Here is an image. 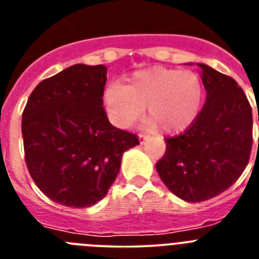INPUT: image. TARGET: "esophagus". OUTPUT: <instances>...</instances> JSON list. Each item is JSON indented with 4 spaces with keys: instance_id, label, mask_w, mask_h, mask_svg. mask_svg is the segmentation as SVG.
Masks as SVG:
<instances>
[{
    "instance_id": "esophagus-1",
    "label": "esophagus",
    "mask_w": 259,
    "mask_h": 259,
    "mask_svg": "<svg viewBox=\"0 0 259 259\" xmlns=\"http://www.w3.org/2000/svg\"><path fill=\"white\" fill-rule=\"evenodd\" d=\"M146 139H148V136H146V135H144V134H140V135H139V140H140V144H141V145H143V144L145 143Z\"/></svg>"
}]
</instances>
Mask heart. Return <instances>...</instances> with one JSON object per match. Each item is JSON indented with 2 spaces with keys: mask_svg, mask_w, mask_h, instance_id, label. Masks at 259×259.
<instances>
[{
  "mask_svg": "<svg viewBox=\"0 0 259 259\" xmlns=\"http://www.w3.org/2000/svg\"><path fill=\"white\" fill-rule=\"evenodd\" d=\"M104 105L110 120L131 127L144 113L152 127L164 134H179L196 120L202 105V84L192 71L152 67L139 71L127 85L106 89Z\"/></svg>",
  "mask_w": 259,
  "mask_h": 259,
  "instance_id": "heart-1",
  "label": "heart"
}]
</instances>
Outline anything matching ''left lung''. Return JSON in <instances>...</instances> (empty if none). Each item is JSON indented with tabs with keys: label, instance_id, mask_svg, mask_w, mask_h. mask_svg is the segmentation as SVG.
Masks as SVG:
<instances>
[{
	"label": "left lung",
	"instance_id": "1",
	"mask_svg": "<svg viewBox=\"0 0 259 259\" xmlns=\"http://www.w3.org/2000/svg\"><path fill=\"white\" fill-rule=\"evenodd\" d=\"M197 66L206 101L184 134L166 139V153L155 164L164 185L187 202L210 200L239 179L253 131L250 104L239 84L210 66Z\"/></svg>",
	"mask_w": 259,
	"mask_h": 259
}]
</instances>
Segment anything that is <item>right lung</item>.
Listing matches in <instances>:
<instances>
[{"label": "right lung", "mask_w": 259, "mask_h": 259, "mask_svg": "<svg viewBox=\"0 0 259 259\" xmlns=\"http://www.w3.org/2000/svg\"><path fill=\"white\" fill-rule=\"evenodd\" d=\"M107 68L83 63L42 80L22 115L26 163L42 193L67 207H89L107 194L123 153L136 135L114 127L105 113Z\"/></svg>", "instance_id": "add662e5"}]
</instances>
